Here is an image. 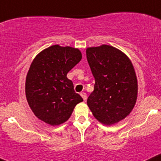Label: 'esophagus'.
<instances>
[{
	"instance_id": "obj_1",
	"label": "esophagus",
	"mask_w": 161,
	"mask_h": 161,
	"mask_svg": "<svg viewBox=\"0 0 161 161\" xmlns=\"http://www.w3.org/2000/svg\"><path fill=\"white\" fill-rule=\"evenodd\" d=\"M80 95H81V96H82V98H83V100L86 101V94L85 93V92H82V93H81Z\"/></svg>"
}]
</instances>
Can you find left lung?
Instances as JSON below:
<instances>
[{
    "instance_id": "8db88e82",
    "label": "left lung",
    "mask_w": 161,
    "mask_h": 161,
    "mask_svg": "<svg viewBox=\"0 0 161 161\" xmlns=\"http://www.w3.org/2000/svg\"><path fill=\"white\" fill-rule=\"evenodd\" d=\"M86 58L95 78L87 106L95 118L112 125L129 115L136 103L138 82L129 58L108 45L88 47Z\"/></svg>"
}]
</instances>
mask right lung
Masks as SVG:
<instances>
[{
  "label": "right lung",
  "instance_id": "right-lung-1",
  "mask_svg": "<svg viewBox=\"0 0 161 161\" xmlns=\"http://www.w3.org/2000/svg\"><path fill=\"white\" fill-rule=\"evenodd\" d=\"M81 59L79 49L58 45L45 49L34 58L25 79V96L37 118L51 126L60 125L83 101L66 77Z\"/></svg>",
  "mask_w": 161,
  "mask_h": 161
}]
</instances>
